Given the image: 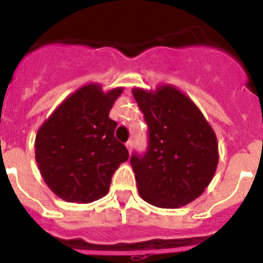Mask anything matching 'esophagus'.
I'll use <instances>...</instances> for the list:
<instances>
[{
	"instance_id": "1",
	"label": "esophagus",
	"mask_w": 263,
	"mask_h": 263,
	"mask_svg": "<svg viewBox=\"0 0 263 263\" xmlns=\"http://www.w3.org/2000/svg\"><path fill=\"white\" fill-rule=\"evenodd\" d=\"M125 146H126L127 152L132 153V147H133V142H132V141H127V142L125 143Z\"/></svg>"
}]
</instances>
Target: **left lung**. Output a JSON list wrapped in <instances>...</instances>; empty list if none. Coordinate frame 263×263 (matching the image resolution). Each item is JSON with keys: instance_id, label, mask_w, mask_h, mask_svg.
<instances>
[{"instance_id": "8db88e82", "label": "left lung", "mask_w": 263, "mask_h": 263, "mask_svg": "<svg viewBox=\"0 0 263 263\" xmlns=\"http://www.w3.org/2000/svg\"><path fill=\"white\" fill-rule=\"evenodd\" d=\"M132 92L148 126L147 152L130 158L139 196L158 208L187 205L216 173L215 132L196 104L174 85Z\"/></svg>"}]
</instances>
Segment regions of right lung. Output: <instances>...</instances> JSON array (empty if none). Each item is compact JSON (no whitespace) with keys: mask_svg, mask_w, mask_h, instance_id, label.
<instances>
[{"mask_svg":"<svg viewBox=\"0 0 263 263\" xmlns=\"http://www.w3.org/2000/svg\"><path fill=\"white\" fill-rule=\"evenodd\" d=\"M122 88L104 92L90 83L69 95L39 127L35 160L53 194L71 203H92L109 191L111 176L129 152L115 138L109 117Z\"/></svg>","mask_w":263,"mask_h":263,"instance_id":"obj_1","label":"right lung"}]
</instances>
